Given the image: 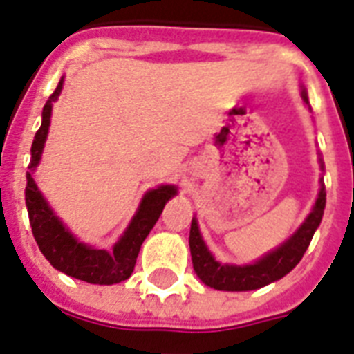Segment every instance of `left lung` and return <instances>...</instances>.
Instances as JSON below:
<instances>
[{
	"label": "left lung",
	"mask_w": 354,
	"mask_h": 354,
	"mask_svg": "<svg viewBox=\"0 0 354 354\" xmlns=\"http://www.w3.org/2000/svg\"><path fill=\"white\" fill-rule=\"evenodd\" d=\"M301 98H303L304 104L308 105V96H306L304 88H301ZM317 156H319L317 159H319V167L323 171L321 153L317 152ZM319 183L321 187L317 198H315V204L312 212L308 213V217L303 221V225L299 226L277 249L269 250L267 254H263L252 263H245V266L221 263V261L215 260V256L207 249L206 241L202 239L198 221H196V217H193L191 230H189V249H191V260H193V269H195L196 277L206 286L221 291L258 290V288H263V286L277 282L282 277H286L301 261L315 230H317V226L321 225V219H323L327 191H325L323 178L319 180Z\"/></svg>",
	"instance_id": "left-lung-1"
}]
</instances>
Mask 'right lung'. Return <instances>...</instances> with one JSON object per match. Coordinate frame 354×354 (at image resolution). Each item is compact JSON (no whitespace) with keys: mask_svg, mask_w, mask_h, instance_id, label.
<instances>
[{"mask_svg":"<svg viewBox=\"0 0 354 354\" xmlns=\"http://www.w3.org/2000/svg\"><path fill=\"white\" fill-rule=\"evenodd\" d=\"M63 81L61 77L55 93L46 102L42 109V124L31 145V161L27 167L29 172L26 174V206L29 213V223H31V230H33L35 241L39 245L40 252L57 271L68 274L72 279L88 282V284H118L131 277L142 241L147 239L153 225L158 223L167 202L178 195V187L176 185H158L156 189L147 191L135 212L133 219L129 221L128 228L118 237L113 250L96 249L93 245L80 241L66 228V225H63V221L53 213L33 176L44 152L46 139L50 131L51 107L63 91Z\"/></svg>","mask_w":354,"mask_h":354,"instance_id":"add662e5","label":"right lung"}]
</instances>
